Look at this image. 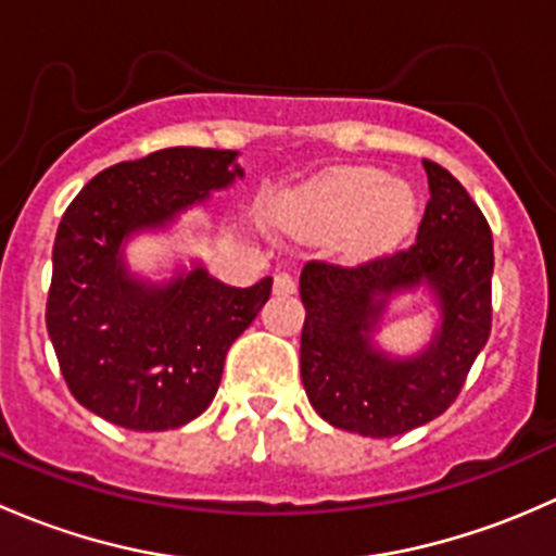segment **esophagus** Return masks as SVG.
<instances>
[{"label":"esophagus","mask_w":556,"mask_h":556,"mask_svg":"<svg viewBox=\"0 0 556 556\" xmlns=\"http://www.w3.org/2000/svg\"><path fill=\"white\" fill-rule=\"evenodd\" d=\"M274 293L277 295H293L295 293V279L290 274H277L274 277Z\"/></svg>","instance_id":"obj_1"}]
</instances>
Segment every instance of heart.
Returning <instances> with one entry per match:
<instances>
[{
    "mask_svg": "<svg viewBox=\"0 0 556 556\" xmlns=\"http://www.w3.org/2000/svg\"><path fill=\"white\" fill-rule=\"evenodd\" d=\"M412 212V190L403 182L377 169H341L301 195L293 223L317 239L344 233L346 252L371 255L397 237Z\"/></svg>",
    "mask_w": 556,
    "mask_h": 556,
    "instance_id": "b5f03b06",
    "label": "heart"
}]
</instances>
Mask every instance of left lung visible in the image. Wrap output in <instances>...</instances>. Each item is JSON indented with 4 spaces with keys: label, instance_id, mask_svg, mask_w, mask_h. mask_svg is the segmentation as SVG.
<instances>
[{
    "label": "left lung",
    "instance_id": "8db88e82",
    "mask_svg": "<svg viewBox=\"0 0 556 556\" xmlns=\"http://www.w3.org/2000/svg\"><path fill=\"white\" fill-rule=\"evenodd\" d=\"M430 201L417 242L355 268L309 261L301 271L306 319L301 379L333 428L390 439L452 406L492 328V233L468 190L422 161ZM425 287L440 328L414 356H392L376 330L395 294Z\"/></svg>",
    "mask_w": 556,
    "mask_h": 556
}]
</instances>
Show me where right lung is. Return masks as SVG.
<instances>
[{"mask_svg": "<svg viewBox=\"0 0 556 556\" xmlns=\"http://www.w3.org/2000/svg\"><path fill=\"white\" fill-rule=\"evenodd\" d=\"M237 150L166 148L99 172L66 206L53 244L48 336L77 403L128 430H172L220 387L233 341L271 295V277L231 288L193 261L172 279L134 274L126 247L172 228L244 169Z\"/></svg>", "mask_w": 556, "mask_h": 556, "instance_id": "right-lung-1", "label": "right lung"}]
</instances>
